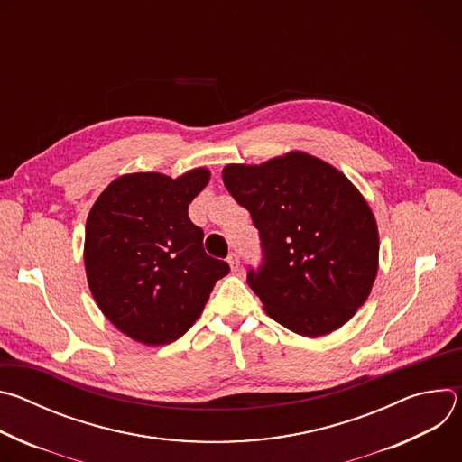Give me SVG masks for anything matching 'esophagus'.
<instances>
[{
	"label": "esophagus",
	"mask_w": 462,
	"mask_h": 462,
	"mask_svg": "<svg viewBox=\"0 0 462 462\" xmlns=\"http://www.w3.org/2000/svg\"><path fill=\"white\" fill-rule=\"evenodd\" d=\"M226 261H228V265H230L232 271H237V269H239V257H237L236 254H230Z\"/></svg>",
	"instance_id": "34e87169"
}]
</instances>
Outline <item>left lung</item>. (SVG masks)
Here are the masks:
<instances>
[{
	"label": "left lung",
	"instance_id": "8db88e82",
	"mask_svg": "<svg viewBox=\"0 0 462 462\" xmlns=\"http://www.w3.org/2000/svg\"><path fill=\"white\" fill-rule=\"evenodd\" d=\"M223 182L259 230L265 263L248 285L265 312L305 338L347 323L378 273V226L360 189L305 152L226 164Z\"/></svg>",
	"mask_w": 462,
	"mask_h": 462
}]
</instances>
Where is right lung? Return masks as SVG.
<instances>
[{
	"label": "right lung",
	"mask_w": 462,
	"mask_h": 462,
	"mask_svg": "<svg viewBox=\"0 0 462 462\" xmlns=\"http://www.w3.org/2000/svg\"><path fill=\"white\" fill-rule=\"evenodd\" d=\"M208 168L175 179L157 171L116 177L95 201L84 241L89 291L104 316L131 340L166 346L201 316L225 261L207 255L188 205Z\"/></svg>",
	"instance_id": "add662e5"
}]
</instances>
